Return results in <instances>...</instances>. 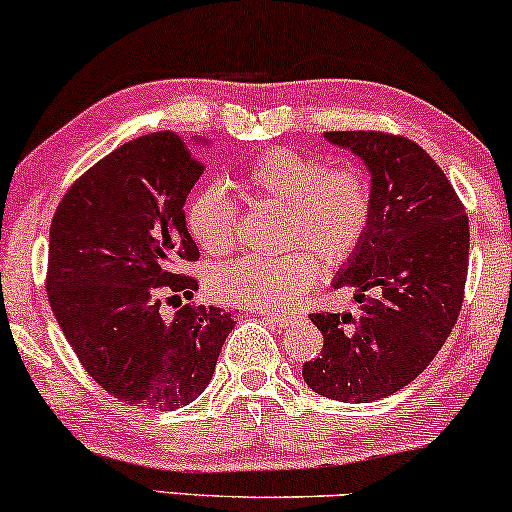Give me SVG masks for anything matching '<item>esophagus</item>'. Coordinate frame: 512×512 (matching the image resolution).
I'll return each mask as SVG.
<instances>
[{
  "label": "esophagus",
  "mask_w": 512,
  "mask_h": 512,
  "mask_svg": "<svg viewBox=\"0 0 512 512\" xmlns=\"http://www.w3.org/2000/svg\"><path fill=\"white\" fill-rule=\"evenodd\" d=\"M258 315H261L263 320H268V322L275 324V327H289V324L294 322L289 315H284V313H258Z\"/></svg>",
  "instance_id": "esophagus-1"
}]
</instances>
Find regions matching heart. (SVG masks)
Wrapping results in <instances>:
<instances>
[{
    "label": "heart",
    "mask_w": 512,
    "mask_h": 512,
    "mask_svg": "<svg viewBox=\"0 0 512 512\" xmlns=\"http://www.w3.org/2000/svg\"><path fill=\"white\" fill-rule=\"evenodd\" d=\"M240 185L251 199L284 207L282 256H244L209 272L211 296L230 305L280 310L329 268L348 263L374 221V185L357 164L327 167L320 157L291 148L258 152L244 164ZM185 225L209 256H225L237 240L240 209L230 192L207 183L190 197Z\"/></svg>",
    "instance_id": "obj_1"
}]
</instances>
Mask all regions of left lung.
I'll use <instances>...</instances> for the list:
<instances>
[{
    "label": "left lung",
    "instance_id": "left-lung-1",
    "mask_svg": "<svg viewBox=\"0 0 512 512\" xmlns=\"http://www.w3.org/2000/svg\"><path fill=\"white\" fill-rule=\"evenodd\" d=\"M364 159L374 221L336 289H355V313H313L322 355L303 381L338 402L397 393L433 362L459 320L470 230L463 202L421 145L383 131H327Z\"/></svg>",
    "mask_w": 512,
    "mask_h": 512
}]
</instances>
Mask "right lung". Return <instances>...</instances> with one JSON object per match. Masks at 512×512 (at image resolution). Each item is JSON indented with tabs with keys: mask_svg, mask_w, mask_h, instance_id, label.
<instances>
[{
	"mask_svg": "<svg viewBox=\"0 0 512 512\" xmlns=\"http://www.w3.org/2000/svg\"><path fill=\"white\" fill-rule=\"evenodd\" d=\"M202 174L190 143L157 131L84 171L53 214V315L89 376L131 407L171 411L202 395L235 327L214 305L162 315L164 296L197 289L176 268L199 258L183 204Z\"/></svg>",
	"mask_w": 512,
	"mask_h": 512,
	"instance_id": "obj_1",
	"label": "right lung"
}]
</instances>
